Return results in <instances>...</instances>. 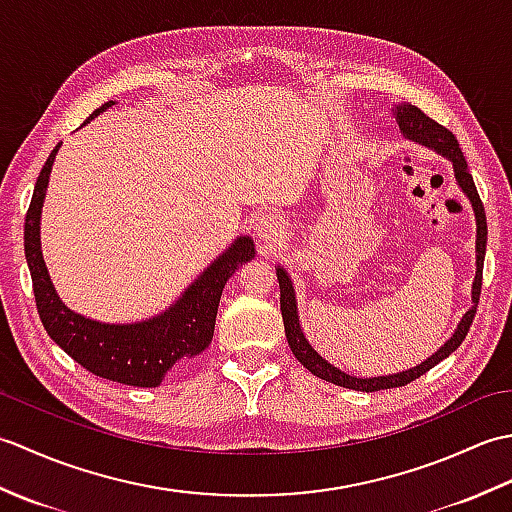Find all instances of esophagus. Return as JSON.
<instances>
[{
  "instance_id": "obj_1",
  "label": "esophagus",
  "mask_w": 512,
  "mask_h": 512,
  "mask_svg": "<svg viewBox=\"0 0 512 512\" xmlns=\"http://www.w3.org/2000/svg\"><path fill=\"white\" fill-rule=\"evenodd\" d=\"M255 235L266 248H273L281 244V239L286 237V231L284 224H281L275 215H264L255 222Z\"/></svg>"
}]
</instances>
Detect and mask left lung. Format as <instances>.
<instances>
[{"mask_svg": "<svg viewBox=\"0 0 512 512\" xmlns=\"http://www.w3.org/2000/svg\"><path fill=\"white\" fill-rule=\"evenodd\" d=\"M396 121L400 132L405 134L409 140H416L418 145H424L436 151V154L449 158L453 162V171H455V180H458L460 189L464 191L466 198L471 200V206L475 211V224H477V239H475V281H473V290H471V301L473 306L469 312L464 314L458 330L453 332L451 339L444 343L436 354H431L427 361L407 369V372L400 374H391V376H378V378H356L341 372L334 365H330L325 358L314 350V347L308 343L306 336L301 332L299 325V314H297V299H295V288H292V281L288 273L281 266H277V279H279V303H281V317H284V328H286V339L292 354H295L297 361L312 372L314 376H319L328 383H334L339 387L347 389H356V391H380V389H391V387H402L411 383V380L420 378L422 374H427L431 367H436L440 361H444L449 354H453L462 341L469 334L471 323L475 319L477 312V301H480V292H482V270H484V255H486V213H484V204L480 200V193L475 189L473 176L469 173V165H466V158L462 154V149L458 145V140L449 132L447 127H442L440 123L433 121L427 114H424L420 107L411 105V103H400L396 105Z\"/></svg>", "mask_w": 512, "mask_h": 512, "instance_id": "1", "label": "left lung"}]
</instances>
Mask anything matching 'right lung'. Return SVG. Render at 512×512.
I'll use <instances>...</instances> for the list:
<instances>
[{"label": "right lung", "instance_id": "right-lung-1", "mask_svg": "<svg viewBox=\"0 0 512 512\" xmlns=\"http://www.w3.org/2000/svg\"><path fill=\"white\" fill-rule=\"evenodd\" d=\"M112 105L114 101H107L90 114L88 121ZM59 147L61 145L52 149V154L39 173L24 224L26 262L30 268L39 319L50 334V339L88 372L132 387H158L180 358H193L209 347L224 284L239 266L255 257L253 239L237 237L184 290V295L169 306V310L154 319L127 325L85 319L81 314L65 308V303L54 292L39 242L41 206L43 198H46L52 162Z\"/></svg>", "mask_w": 512, "mask_h": 512}]
</instances>
